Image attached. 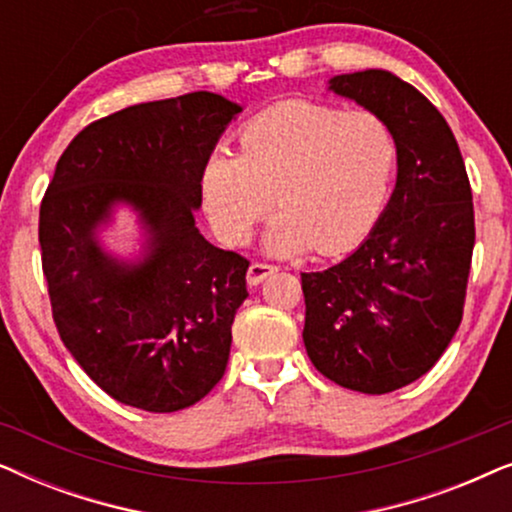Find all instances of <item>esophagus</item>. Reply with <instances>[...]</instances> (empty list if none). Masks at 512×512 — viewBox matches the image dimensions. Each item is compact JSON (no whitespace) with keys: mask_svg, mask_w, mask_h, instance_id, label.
Here are the masks:
<instances>
[{"mask_svg":"<svg viewBox=\"0 0 512 512\" xmlns=\"http://www.w3.org/2000/svg\"><path fill=\"white\" fill-rule=\"evenodd\" d=\"M272 272H277V265L254 261V263L249 265V270H247V282H249V284H261L265 277L272 275Z\"/></svg>","mask_w":512,"mask_h":512,"instance_id":"1","label":"esophagus"}]
</instances>
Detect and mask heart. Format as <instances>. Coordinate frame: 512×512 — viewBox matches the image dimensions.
<instances>
[{
    "mask_svg": "<svg viewBox=\"0 0 512 512\" xmlns=\"http://www.w3.org/2000/svg\"><path fill=\"white\" fill-rule=\"evenodd\" d=\"M240 156L214 153L202 202L216 233L244 242L275 198L265 244L277 254L312 247L335 256L380 219L398 165L391 125L370 109L284 102L242 125Z\"/></svg>",
    "mask_w": 512,
    "mask_h": 512,
    "instance_id": "heart-1",
    "label": "heart"
}]
</instances>
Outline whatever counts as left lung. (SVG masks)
Listing matches in <instances>:
<instances>
[{"label": "left lung", "mask_w": 512, "mask_h": 512, "mask_svg": "<svg viewBox=\"0 0 512 512\" xmlns=\"http://www.w3.org/2000/svg\"><path fill=\"white\" fill-rule=\"evenodd\" d=\"M331 90L380 114L398 142L391 200L345 261L303 272L305 349L340 387L389 394L436 366L464 317L475 219L464 158L443 114L384 69Z\"/></svg>", "instance_id": "obj_1"}]
</instances>
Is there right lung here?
Listing matches in <instances>:
<instances>
[{
    "instance_id": "right-lung-1",
    "label": "right lung",
    "mask_w": 512,
    "mask_h": 512,
    "mask_svg": "<svg viewBox=\"0 0 512 512\" xmlns=\"http://www.w3.org/2000/svg\"><path fill=\"white\" fill-rule=\"evenodd\" d=\"M242 107L198 90L90 123L62 153L39 209L41 268L65 347L97 387L146 412L198 403L226 373L249 261L195 228L202 172ZM118 201L150 230L121 264L96 242Z\"/></svg>"
}]
</instances>
